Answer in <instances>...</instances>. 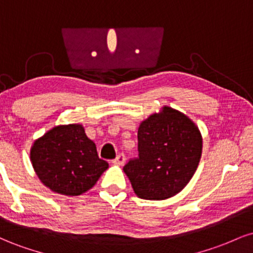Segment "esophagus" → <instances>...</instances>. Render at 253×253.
Listing matches in <instances>:
<instances>
[{"instance_id":"34e87169","label":"esophagus","mask_w":253,"mask_h":253,"mask_svg":"<svg viewBox=\"0 0 253 253\" xmlns=\"http://www.w3.org/2000/svg\"><path fill=\"white\" fill-rule=\"evenodd\" d=\"M125 161H126V157H125L124 153H120V155H118L117 158L113 161V163H114L115 165H124Z\"/></svg>"}]
</instances>
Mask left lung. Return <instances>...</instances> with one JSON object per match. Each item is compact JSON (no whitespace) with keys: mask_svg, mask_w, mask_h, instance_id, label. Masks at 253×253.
<instances>
[{"mask_svg":"<svg viewBox=\"0 0 253 253\" xmlns=\"http://www.w3.org/2000/svg\"><path fill=\"white\" fill-rule=\"evenodd\" d=\"M138 151L125 173L136 196L159 201L189 183L201 159L202 135L187 115L164 106L139 125Z\"/></svg>","mask_w":253,"mask_h":253,"instance_id":"left-lung-1","label":"left lung"}]
</instances>
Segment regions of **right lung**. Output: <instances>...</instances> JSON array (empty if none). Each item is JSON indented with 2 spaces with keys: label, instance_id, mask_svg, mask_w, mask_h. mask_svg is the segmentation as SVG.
I'll return each mask as SVG.
<instances>
[{
  "label": "right lung",
  "instance_id": "right-lung-1",
  "mask_svg": "<svg viewBox=\"0 0 253 253\" xmlns=\"http://www.w3.org/2000/svg\"><path fill=\"white\" fill-rule=\"evenodd\" d=\"M31 162L43 185L68 196L91 189L108 169L80 124L59 125L37 139L31 147Z\"/></svg>",
  "mask_w": 253,
  "mask_h": 253
}]
</instances>
